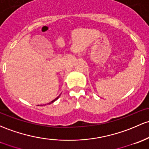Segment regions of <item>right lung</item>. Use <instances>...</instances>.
I'll return each mask as SVG.
<instances>
[{
    "mask_svg": "<svg viewBox=\"0 0 149 149\" xmlns=\"http://www.w3.org/2000/svg\"><path fill=\"white\" fill-rule=\"evenodd\" d=\"M60 95H61V94H60V95H58V97H56V98H55L54 100H52V102H49V103H48V104H50L51 103H53V102H55V101H56V100H58V97H60ZM45 105H46V104H45Z\"/></svg>",
    "mask_w": 149,
    "mask_h": 149,
    "instance_id": "add662e5",
    "label": "right lung"
}]
</instances>
